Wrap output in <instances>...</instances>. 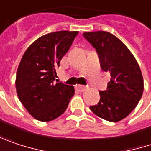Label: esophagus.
Masks as SVG:
<instances>
[{
    "mask_svg": "<svg viewBox=\"0 0 151 151\" xmlns=\"http://www.w3.org/2000/svg\"><path fill=\"white\" fill-rule=\"evenodd\" d=\"M77 88L80 91H85L86 90H87L88 87H86V86H77Z\"/></svg>",
    "mask_w": 151,
    "mask_h": 151,
    "instance_id": "1",
    "label": "esophagus"
}]
</instances>
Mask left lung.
Segmentation results:
<instances>
[{"instance_id":"1","label":"left lung","mask_w":151,"mask_h":151,"mask_svg":"<svg viewBox=\"0 0 151 151\" xmlns=\"http://www.w3.org/2000/svg\"><path fill=\"white\" fill-rule=\"evenodd\" d=\"M83 36L96 49L102 70L111 74L107 89L99 91V102L90 109L104 120L118 122L130 114L142 98L140 67L127 47L112 34L97 31Z\"/></svg>"}]
</instances>
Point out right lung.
<instances>
[{
	"label": "right lung",
	"mask_w": 151,
	"mask_h": 151,
	"mask_svg": "<svg viewBox=\"0 0 151 151\" xmlns=\"http://www.w3.org/2000/svg\"><path fill=\"white\" fill-rule=\"evenodd\" d=\"M78 31H58L43 35L32 43L19 64L15 86L27 111L41 122L52 121L66 110L75 90L55 83L56 67L68 52Z\"/></svg>",
	"instance_id": "obj_1"
}]
</instances>
